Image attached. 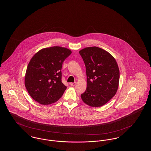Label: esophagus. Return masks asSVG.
Returning a JSON list of instances; mask_svg holds the SVG:
<instances>
[{"instance_id": "1", "label": "esophagus", "mask_w": 151, "mask_h": 151, "mask_svg": "<svg viewBox=\"0 0 151 151\" xmlns=\"http://www.w3.org/2000/svg\"><path fill=\"white\" fill-rule=\"evenodd\" d=\"M76 84V82H75V83H70V85H71V86H75Z\"/></svg>"}]
</instances>
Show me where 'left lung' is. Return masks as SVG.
Instances as JSON below:
<instances>
[{
	"label": "left lung",
	"instance_id": "left-lung-1",
	"mask_svg": "<svg viewBox=\"0 0 151 151\" xmlns=\"http://www.w3.org/2000/svg\"><path fill=\"white\" fill-rule=\"evenodd\" d=\"M86 68V89L81 94L82 100L92 107H100L115 96L119 81V70L108 51L89 47L79 51Z\"/></svg>",
	"mask_w": 151,
	"mask_h": 151
}]
</instances>
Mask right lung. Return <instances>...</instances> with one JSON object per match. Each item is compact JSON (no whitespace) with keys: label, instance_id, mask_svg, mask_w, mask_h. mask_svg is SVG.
Instances as JSON below:
<instances>
[{"label":"right lung","instance_id":"1","mask_svg":"<svg viewBox=\"0 0 151 151\" xmlns=\"http://www.w3.org/2000/svg\"><path fill=\"white\" fill-rule=\"evenodd\" d=\"M71 51L60 46L44 48L32 58L27 68L25 86L32 98L46 105L57 101L67 87L62 82V67Z\"/></svg>","mask_w":151,"mask_h":151}]
</instances>
